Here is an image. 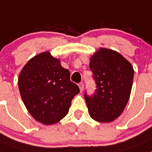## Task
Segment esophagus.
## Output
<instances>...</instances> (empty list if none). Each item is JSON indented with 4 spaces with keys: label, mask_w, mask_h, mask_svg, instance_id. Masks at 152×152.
Returning <instances> with one entry per match:
<instances>
[{
    "label": "esophagus",
    "mask_w": 152,
    "mask_h": 152,
    "mask_svg": "<svg viewBox=\"0 0 152 152\" xmlns=\"http://www.w3.org/2000/svg\"><path fill=\"white\" fill-rule=\"evenodd\" d=\"M78 86H79V88H80V92H83V83H78Z\"/></svg>",
    "instance_id": "34e87169"
}]
</instances>
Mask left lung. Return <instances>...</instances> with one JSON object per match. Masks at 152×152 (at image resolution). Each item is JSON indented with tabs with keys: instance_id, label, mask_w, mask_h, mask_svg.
<instances>
[{
	"instance_id": "1",
	"label": "left lung",
	"mask_w": 152,
	"mask_h": 152,
	"mask_svg": "<svg viewBox=\"0 0 152 152\" xmlns=\"http://www.w3.org/2000/svg\"><path fill=\"white\" fill-rule=\"evenodd\" d=\"M96 89L92 95L85 92L89 115L99 122H110L123 112L131 95L134 69L118 52L101 48L89 63Z\"/></svg>"
}]
</instances>
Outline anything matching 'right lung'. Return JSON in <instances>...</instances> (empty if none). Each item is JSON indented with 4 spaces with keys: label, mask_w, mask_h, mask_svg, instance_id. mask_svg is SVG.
I'll return each instance as SVG.
<instances>
[{
    "label": "right lung",
    "mask_w": 152,
    "mask_h": 152,
    "mask_svg": "<svg viewBox=\"0 0 152 152\" xmlns=\"http://www.w3.org/2000/svg\"><path fill=\"white\" fill-rule=\"evenodd\" d=\"M21 99L30 115L44 125L60 122L67 115L78 86L70 80L60 60L43 52L29 60L18 77Z\"/></svg>",
    "instance_id": "obj_1"
}]
</instances>
